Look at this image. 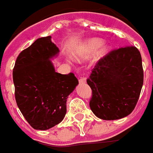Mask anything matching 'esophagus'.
<instances>
[{"label":"esophagus","instance_id":"esophagus-1","mask_svg":"<svg viewBox=\"0 0 153 153\" xmlns=\"http://www.w3.org/2000/svg\"><path fill=\"white\" fill-rule=\"evenodd\" d=\"M86 82V78L85 77H81L79 79V83L81 84H85Z\"/></svg>","mask_w":153,"mask_h":153}]
</instances>
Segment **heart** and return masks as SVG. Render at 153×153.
<instances>
[{
	"label": "heart",
	"instance_id": "obj_1",
	"mask_svg": "<svg viewBox=\"0 0 153 153\" xmlns=\"http://www.w3.org/2000/svg\"><path fill=\"white\" fill-rule=\"evenodd\" d=\"M100 47L97 53L98 58H102L108 53L109 48L108 45H102V40L100 38H90L85 41L77 50L73 52V58L78 62L89 59Z\"/></svg>",
	"mask_w": 153,
	"mask_h": 153
}]
</instances>
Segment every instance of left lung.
<instances>
[{"label":"left lung","instance_id":"obj_1","mask_svg":"<svg viewBox=\"0 0 153 153\" xmlns=\"http://www.w3.org/2000/svg\"><path fill=\"white\" fill-rule=\"evenodd\" d=\"M87 84L92 90L90 109L97 117L111 121L130 115L143 84L139 50L126 46L109 52L92 69Z\"/></svg>","mask_w":153,"mask_h":153}]
</instances>
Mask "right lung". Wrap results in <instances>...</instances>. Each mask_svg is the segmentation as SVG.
I'll return each instance as SVG.
<instances>
[{
  "mask_svg": "<svg viewBox=\"0 0 153 153\" xmlns=\"http://www.w3.org/2000/svg\"><path fill=\"white\" fill-rule=\"evenodd\" d=\"M59 52L51 36L41 37L19 54L13 69L17 105L35 130H49L63 121L67 99L78 85L72 72H55L51 59Z\"/></svg>",
  "mask_w": 153,
  "mask_h": 153,
  "instance_id": "obj_1",
  "label": "right lung"
}]
</instances>
